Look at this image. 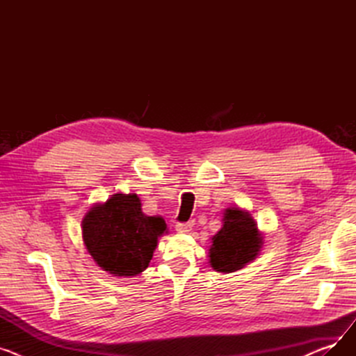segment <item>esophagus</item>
I'll use <instances>...</instances> for the list:
<instances>
[{"mask_svg": "<svg viewBox=\"0 0 356 356\" xmlns=\"http://www.w3.org/2000/svg\"><path fill=\"white\" fill-rule=\"evenodd\" d=\"M193 222H186V223H177L176 225V232L177 234H188L192 231Z\"/></svg>", "mask_w": 356, "mask_h": 356, "instance_id": "esophagus-1", "label": "esophagus"}]
</instances>
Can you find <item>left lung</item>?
Instances as JSON below:
<instances>
[{
    "instance_id": "8db88e82",
    "label": "left lung",
    "mask_w": 356,
    "mask_h": 356,
    "mask_svg": "<svg viewBox=\"0 0 356 356\" xmlns=\"http://www.w3.org/2000/svg\"><path fill=\"white\" fill-rule=\"evenodd\" d=\"M264 236L248 211L229 207L223 211L222 228L211 238L209 266L218 273H235L259 255Z\"/></svg>"
}]
</instances>
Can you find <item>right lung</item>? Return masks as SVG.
<instances>
[{"instance_id": "right-lung-1", "label": "right lung", "mask_w": 356, "mask_h": 356, "mask_svg": "<svg viewBox=\"0 0 356 356\" xmlns=\"http://www.w3.org/2000/svg\"><path fill=\"white\" fill-rule=\"evenodd\" d=\"M165 220L148 216L137 193H115L92 204L82 219V239L97 266L115 277H136L149 264Z\"/></svg>"}]
</instances>
